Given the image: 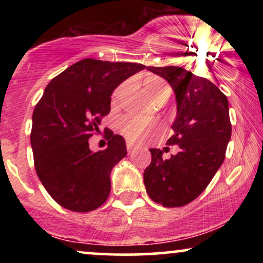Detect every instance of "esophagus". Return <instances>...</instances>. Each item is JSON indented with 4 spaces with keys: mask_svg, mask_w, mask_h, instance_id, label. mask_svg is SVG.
<instances>
[{
    "mask_svg": "<svg viewBox=\"0 0 263 263\" xmlns=\"http://www.w3.org/2000/svg\"><path fill=\"white\" fill-rule=\"evenodd\" d=\"M127 151H128V153L134 152V151H135L134 143H131V142H128V143H127Z\"/></svg>",
    "mask_w": 263,
    "mask_h": 263,
    "instance_id": "34e87169",
    "label": "esophagus"
}]
</instances>
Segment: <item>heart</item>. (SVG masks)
<instances>
[{
	"mask_svg": "<svg viewBox=\"0 0 263 263\" xmlns=\"http://www.w3.org/2000/svg\"><path fill=\"white\" fill-rule=\"evenodd\" d=\"M143 86L146 91L153 100L162 98L167 92H170V87L163 81L161 78L155 77V75H147L143 80ZM147 122L140 117H128L126 119L125 126H123V134L129 140H136L140 137L142 132L146 128Z\"/></svg>",
	"mask_w": 263,
	"mask_h": 263,
	"instance_id": "1",
	"label": "heart"
}]
</instances>
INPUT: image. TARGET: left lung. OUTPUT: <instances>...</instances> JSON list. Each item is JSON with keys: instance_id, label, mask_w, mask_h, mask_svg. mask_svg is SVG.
Returning <instances> with one entry per match:
<instances>
[{"instance_id": "1", "label": "left lung", "mask_w": 263, "mask_h": 263, "mask_svg": "<svg viewBox=\"0 0 263 263\" xmlns=\"http://www.w3.org/2000/svg\"><path fill=\"white\" fill-rule=\"evenodd\" d=\"M147 69L167 80L176 93L177 117L167 144H177L178 153L165 159L163 151L151 148L144 186L156 203L183 206L204 192L224 162L231 138L229 102L210 80L179 66Z\"/></svg>"}]
</instances>
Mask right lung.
<instances>
[{"instance_id":"add662e5","label":"right lung","mask_w":263,"mask_h":263,"mask_svg":"<svg viewBox=\"0 0 263 263\" xmlns=\"http://www.w3.org/2000/svg\"><path fill=\"white\" fill-rule=\"evenodd\" d=\"M144 65L83 59L48 84L32 116L31 144L39 180L65 209L87 213L106 201L110 173L127 155L122 136L92 152L89 138L110 112L111 95Z\"/></svg>"}]
</instances>
